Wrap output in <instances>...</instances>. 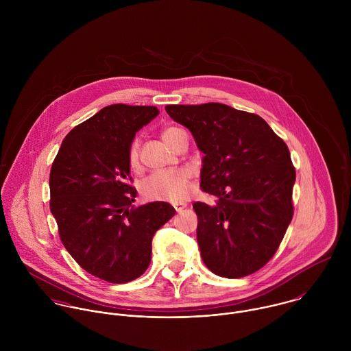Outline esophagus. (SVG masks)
Listing matches in <instances>:
<instances>
[{
	"instance_id": "obj_1",
	"label": "esophagus",
	"mask_w": 351,
	"mask_h": 351,
	"mask_svg": "<svg viewBox=\"0 0 351 351\" xmlns=\"http://www.w3.org/2000/svg\"><path fill=\"white\" fill-rule=\"evenodd\" d=\"M174 208H176V210H177L178 213H181V212L184 210V208H186V204H184V202H176V204H174Z\"/></svg>"
}]
</instances>
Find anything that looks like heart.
I'll return each instance as SVG.
<instances>
[{"label": "heart", "instance_id": "heart-1", "mask_svg": "<svg viewBox=\"0 0 351 351\" xmlns=\"http://www.w3.org/2000/svg\"><path fill=\"white\" fill-rule=\"evenodd\" d=\"M178 128L170 127L163 130L162 139L170 147L173 136ZM139 143L135 141L128 152V162L132 167L138 166ZM141 192L147 200L180 201L189 193V173L182 169L159 170L149 176L141 185Z\"/></svg>", "mask_w": 351, "mask_h": 351}]
</instances>
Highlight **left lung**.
I'll use <instances>...</instances> for the list:
<instances>
[{
	"instance_id": "obj_1",
	"label": "left lung",
	"mask_w": 351,
	"mask_h": 351,
	"mask_svg": "<svg viewBox=\"0 0 351 351\" xmlns=\"http://www.w3.org/2000/svg\"><path fill=\"white\" fill-rule=\"evenodd\" d=\"M204 154L200 185L217 197L195 202L197 243L205 266L241 278L265 266L293 217L296 171L291 152L258 114L219 102L166 105Z\"/></svg>"
}]
</instances>
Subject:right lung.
Listing matches in <instances>:
<instances>
[{
    "mask_svg": "<svg viewBox=\"0 0 351 351\" xmlns=\"http://www.w3.org/2000/svg\"><path fill=\"white\" fill-rule=\"evenodd\" d=\"M158 114L156 106H105L66 135L51 167L50 209L63 246L112 284L147 270L152 237L176 213L165 201L135 208L138 192L128 185L134 138Z\"/></svg>",
    "mask_w": 351,
    "mask_h": 351,
    "instance_id": "1",
    "label": "right lung"
}]
</instances>
